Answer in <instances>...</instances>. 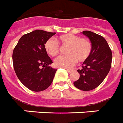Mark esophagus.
Returning a JSON list of instances; mask_svg holds the SVG:
<instances>
[{
  "label": "esophagus",
  "instance_id": "34e87169",
  "mask_svg": "<svg viewBox=\"0 0 123 123\" xmlns=\"http://www.w3.org/2000/svg\"><path fill=\"white\" fill-rule=\"evenodd\" d=\"M67 72H68V73H71V72H72L74 71V70L72 69H67Z\"/></svg>",
  "mask_w": 123,
  "mask_h": 123
}]
</instances>
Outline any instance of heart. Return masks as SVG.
Here are the masks:
<instances>
[{
  "mask_svg": "<svg viewBox=\"0 0 123 123\" xmlns=\"http://www.w3.org/2000/svg\"><path fill=\"white\" fill-rule=\"evenodd\" d=\"M58 42L66 49L67 55L58 57L55 60V65L58 67L69 68L78 61L84 62L89 58L92 50V45L88 39L80 38L79 36L71 34L59 36ZM46 51L51 56H56L60 53L58 43L53 39L46 41L44 44Z\"/></svg>",
  "mask_w": 123,
  "mask_h": 123,
  "instance_id": "heart-1",
  "label": "heart"
}]
</instances>
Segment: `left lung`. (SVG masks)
Listing matches in <instances>:
<instances>
[{
  "label": "left lung",
  "mask_w": 123,
  "mask_h": 123,
  "mask_svg": "<svg viewBox=\"0 0 123 123\" xmlns=\"http://www.w3.org/2000/svg\"><path fill=\"white\" fill-rule=\"evenodd\" d=\"M82 34L91 41L92 50L90 56L77 70L80 77L74 85L82 91L95 89L103 82L109 72L112 63L111 49L104 37L91 31H83Z\"/></svg>",
  "instance_id": "1"
}]
</instances>
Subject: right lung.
I'll return each mask as SVG.
<instances>
[{
  "instance_id": "obj_1",
  "label": "right lung",
  "mask_w": 123,
  "mask_h": 123,
  "mask_svg": "<svg viewBox=\"0 0 123 123\" xmlns=\"http://www.w3.org/2000/svg\"><path fill=\"white\" fill-rule=\"evenodd\" d=\"M55 32L36 30L19 39L12 53V62L18 78L25 86L34 91L45 90L51 84L57 69L44 48L47 40Z\"/></svg>"
}]
</instances>
